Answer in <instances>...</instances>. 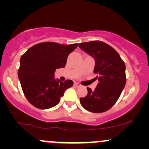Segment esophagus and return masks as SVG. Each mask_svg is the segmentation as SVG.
Returning <instances> with one entry per match:
<instances>
[{
	"instance_id": "esophagus-1",
	"label": "esophagus",
	"mask_w": 149,
	"mask_h": 149,
	"mask_svg": "<svg viewBox=\"0 0 149 149\" xmlns=\"http://www.w3.org/2000/svg\"><path fill=\"white\" fill-rule=\"evenodd\" d=\"M74 86H76V87H79V86H80V84H79V83H76V82H75V83H74Z\"/></svg>"
}]
</instances>
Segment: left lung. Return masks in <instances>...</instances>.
Returning <instances> with one entry per match:
<instances>
[{
    "label": "left lung",
    "instance_id": "1",
    "mask_svg": "<svg viewBox=\"0 0 149 149\" xmlns=\"http://www.w3.org/2000/svg\"><path fill=\"white\" fill-rule=\"evenodd\" d=\"M79 47L94 58V80L99 83L94 90L80 98L82 107L89 112L101 113L110 109L119 99L126 83L125 65L116 50L102 41L80 43Z\"/></svg>",
    "mask_w": 149,
    "mask_h": 149
}]
</instances>
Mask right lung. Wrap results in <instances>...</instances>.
<instances>
[{"instance_id":"right-lung-1","label":"right lung","mask_w":149,"mask_h":149,"mask_svg":"<svg viewBox=\"0 0 149 149\" xmlns=\"http://www.w3.org/2000/svg\"><path fill=\"white\" fill-rule=\"evenodd\" d=\"M78 44L61 45L42 42L27 49L21 57L18 76L25 97L39 109L53 107L61 101L71 80L64 82L55 79V70L65 66L69 54Z\"/></svg>"}]
</instances>
